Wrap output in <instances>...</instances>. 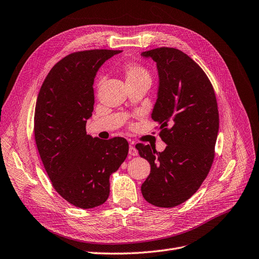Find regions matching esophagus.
Listing matches in <instances>:
<instances>
[{
	"label": "esophagus",
	"instance_id": "esophagus-1",
	"mask_svg": "<svg viewBox=\"0 0 259 259\" xmlns=\"http://www.w3.org/2000/svg\"><path fill=\"white\" fill-rule=\"evenodd\" d=\"M131 156H137L138 155V151L135 148V146H133V144H130V151H128Z\"/></svg>",
	"mask_w": 259,
	"mask_h": 259
}]
</instances>
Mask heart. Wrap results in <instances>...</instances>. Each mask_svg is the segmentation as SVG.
<instances>
[{
	"mask_svg": "<svg viewBox=\"0 0 259 259\" xmlns=\"http://www.w3.org/2000/svg\"><path fill=\"white\" fill-rule=\"evenodd\" d=\"M123 73L125 76L126 85H148L150 86L152 82L151 72L143 65L136 63V61H126L123 65ZM99 81V85L101 84Z\"/></svg>",
	"mask_w": 259,
	"mask_h": 259,
	"instance_id": "obj_1",
	"label": "heart"
}]
</instances>
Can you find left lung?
Here are the masks:
<instances>
[{"label":"left lung","instance_id":"8db88e82","mask_svg":"<svg viewBox=\"0 0 259 259\" xmlns=\"http://www.w3.org/2000/svg\"><path fill=\"white\" fill-rule=\"evenodd\" d=\"M141 55L157 65L159 87L152 119L167 143L163 152L136 144L151 164L141 192L152 205L169 208L191 198L207 177L219 131L218 104L209 78L184 52L162 47Z\"/></svg>","mask_w":259,"mask_h":259}]
</instances>
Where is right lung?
<instances>
[{
    "instance_id": "add662e5",
    "label": "right lung",
    "mask_w": 259,
    "mask_h": 259,
    "mask_svg": "<svg viewBox=\"0 0 259 259\" xmlns=\"http://www.w3.org/2000/svg\"><path fill=\"white\" fill-rule=\"evenodd\" d=\"M120 52L97 49L67 55L48 73L36 102L34 134L45 169L58 194L82 209L108 199L110 174L128 153L126 139L102 140L86 133L97 72Z\"/></svg>"
}]
</instances>
